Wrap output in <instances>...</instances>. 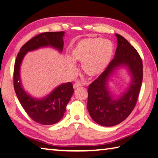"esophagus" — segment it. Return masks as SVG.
I'll use <instances>...</instances> for the list:
<instances>
[{"label": "esophagus", "instance_id": "obj_1", "mask_svg": "<svg viewBox=\"0 0 158 158\" xmlns=\"http://www.w3.org/2000/svg\"><path fill=\"white\" fill-rule=\"evenodd\" d=\"M82 85V84L79 83V82H76L74 84H73V87H74V89H75V88H77L79 87H81Z\"/></svg>", "mask_w": 158, "mask_h": 158}]
</instances>
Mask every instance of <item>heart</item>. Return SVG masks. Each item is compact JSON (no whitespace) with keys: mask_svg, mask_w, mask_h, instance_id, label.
<instances>
[{"mask_svg":"<svg viewBox=\"0 0 158 158\" xmlns=\"http://www.w3.org/2000/svg\"><path fill=\"white\" fill-rule=\"evenodd\" d=\"M114 50L113 43L108 40L89 38L81 40L73 48L71 56L74 60L82 62V70L86 75L96 77L108 67ZM67 67L71 73L75 72V64L72 60H68Z\"/></svg>","mask_w":158,"mask_h":158,"instance_id":"obj_1","label":"heart"}]
</instances>
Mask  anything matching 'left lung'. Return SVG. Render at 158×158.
<instances>
[{"label":"left lung","instance_id":"1","mask_svg":"<svg viewBox=\"0 0 158 158\" xmlns=\"http://www.w3.org/2000/svg\"><path fill=\"white\" fill-rule=\"evenodd\" d=\"M114 58L105 71L88 88L87 110L92 119L100 125L112 127L125 120L136 106L143 80V62L140 55L127 40L119 34ZM127 65L132 75L129 89L118 99H113L107 82L114 70Z\"/></svg>","mask_w":158,"mask_h":158}]
</instances>
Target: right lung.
Segmentation results:
<instances>
[{
  "label": "right lung",
  "mask_w": 158,
  "mask_h": 158,
  "mask_svg": "<svg viewBox=\"0 0 158 158\" xmlns=\"http://www.w3.org/2000/svg\"><path fill=\"white\" fill-rule=\"evenodd\" d=\"M64 31L45 32L29 40L21 48L14 66L13 83L17 97L22 107L30 118L43 125H50L58 123L63 117L66 106L74 93L73 84L62 83L45 98H33L23 90L20 79V66L27 52L41 47L52 46L62 52L64 41Z\"/></svg>",
  "instance_id": "obj_1"
}]
</instances>
